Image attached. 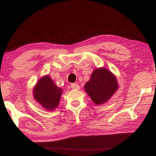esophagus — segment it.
<instances>
[{
    "mask_svg": "<svg viewBox=\"0 0 156 156\" xmlns=\"http://www.w3.org/2000/svg\"><path fill=\"white\" fill-rule=\"evenodd\" d=\"M71 87L73 89V90H79V85H77V84H75V83H73L71 85Z\"/></svg>",
    "mask_w": 156,
    "mask_h": 156,
    "instance_id": "1",
    "label": "esophagus"
}]
</instances>
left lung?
I'll list each match as a JSON object with an SVG mask.
<instances>
[{
    "mask_svg": "<svg viewBox=\"0 0 156 156\" xmlns=\"http://www.w3.org/2000/svg\"><path fill=\"white\" fill-rule=\"evenodd\" d=\"M115 74L105 67L96 69L90 80L84 86L85 90L96 105H102L112 97L118 90Z\"/></svg>",
    "mask_w": 156,
    "mask_h": 156,
    "instance_id": "left-lung-1",
    "label": "left lung"
}]
</instances>
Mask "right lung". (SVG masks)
Masks as SVG:
<instances>
[{"instance_id": "right-lung-1", "label": "right lung", "mask_w": 156, "mask_h": 156, "mask_svg": "<svg viewBox=\"0 0 156 156\" xmlns=\"http://www.w3.org/2000/svg\"><path fill=\"white\" fill-rule=\"evenodd\" d=\"M34 99L44 109L53 111L58 107L62 89L58 87L48 75L40 78L33 90Z\"/></svg>"}]
</instances>
